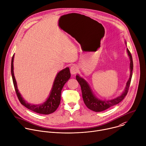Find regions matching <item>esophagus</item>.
<instances>
[{"label":"esophagus","mask_w":146,"mask_h":146,"mask_svg":"<svg viewBox=\"0 0 146 146\" xmlns=\"http://www.w3.org/2000/svg\"><path fill=\"white\" fill-rule=\"evenodd\" d=\"M78 68L76 65H72L70 68V72L72 75H75V74H76L78 72Z\"/></svg>","instance_id":"esophagus-1"}]
</instances>
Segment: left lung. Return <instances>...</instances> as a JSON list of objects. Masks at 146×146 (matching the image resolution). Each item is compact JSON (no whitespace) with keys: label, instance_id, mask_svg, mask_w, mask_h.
I'll list each match as a JSON object with an SVG mask.
<instances>
[{"label":"left lung","instance_id":"1","mask_svg":"<svg viewBox=\"0 0 146 146\" xmlns=\"http://www.w3.org/2000/svg\"><path fill=\"white\" fill-rule=\"evenodd\" d=\"M127 51L130 59V77L129 78V80L127 82L126 87L123 93L120 96H118L115 99L110 100H102L96 98L93 94L88 84L86 82V81L84 79L80 78L79 75L76 76V79L81 87L84 103L86 106L91 110L95 112H100L104 111L107 108L120 103L121 100L124 99L125 96L127 95L131 83L133 71V61L132 55L128 48H127Z\"/></svg>","mask_w":146,"mask_h":146}]
</instances>
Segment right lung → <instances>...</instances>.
<instances>
[{
    "label": "right lung",
    "mask_w": 146,
    "mask_h": 146,
    "mask_svg": "<svg viewBox=\"0 0 146 146\" xmlns=\"http://www.w3.org/2000/svg\"><path fill=\"white\" fill-rule=\"evenodd\" d=\"M14 55L13 56L11 60V75L16 94L21 103L31 111L41 114L47 115L55 111L60 103L62 90L65 83L68 80L71 76L69 68L67 67L58 72L54 80L50 95L47 100L44 103L39 105L30 104L29 103H27L23 99V98L21 96V94L18 91L17 82L14 74Z\"/></svg>",
    "instance_id": "obj_1"
}]
</instances>
